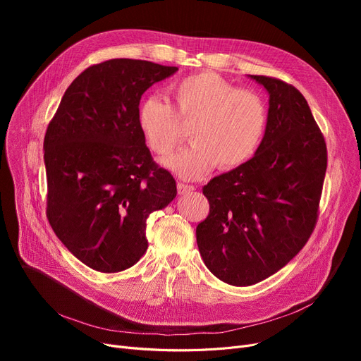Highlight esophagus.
Here are the masks:
<instances>
[{"label": "esophagus", "mask_w": 361, "mask_h": 361, "mask_svg": "<svg viewBox=\"0 0 361 361\" xmlns=\"http://www.w3.org/2000/svg\"><path fill=\"white\" fill-rule=\"evenodd\" d=\"M177 190H178V195H185V193H190L195 190L193 185H188V184H184V183H178L177 184Z\"/></svg>", "instance_id": "esophagus-1"}]
</instances>
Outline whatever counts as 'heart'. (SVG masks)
<instances>
[{
	"instance_id": "heart-1",
	"label": "heart",
	"mask_w": 361,
	"mask_h": 361,
	"mask_svg": "<svg viewBox=\"0 0 361 361\" xmlns=\"http://www.w3.org/2000/svg\"><path fill=\"white\" fill-rule=\"evenodd\" d=\"M169 94L173 104L157 97L145 99L137 126L149 149L165 158L183 140L180 123L190 124L192 145L166 162L176 174L200 178L216 165L230 171L255 155L267 126V109L255 92L200 71L171 83Z\"/></svg>"
}]
</instances>
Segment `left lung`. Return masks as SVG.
<instances>
[{"label": "left lung", "instance_id": "left-lung-1", "mask_svg": "<svg viewBox=\"0 0 361 361\" xmlns=\"http://www.w3.org/2000/svg\"><path fill=\"white\" fill-rule=\"evenodd\" d=\"M249 78L269 93L264 136L252 159L203 187L209 215L196 228L206 268L235 287L267 279L305 247L328 164L305 97L279 79Z\"/></svg>", "mask_w": 361, "mask_h": 361}]
</instances>
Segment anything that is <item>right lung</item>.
<instances>
[{
    "instance_id": "right-lung-1",
    "label": "right lung",
    "mask_w": 361,
    "mask_h": 361,
    "mask_svg": "<svg viewBox=\"0 0 361 361\" xmlns=\"http://www.w3.org/2000/svg\"><path fill=\"white\" fill-rule=\"evenodd\" d=\"M177 70L130 59L94 64L67 87L48 124L47 216L68 252L94 271L137 263L147 216L177 196L137 126L142 94Z\"/></svg>"
}]
</instances>
